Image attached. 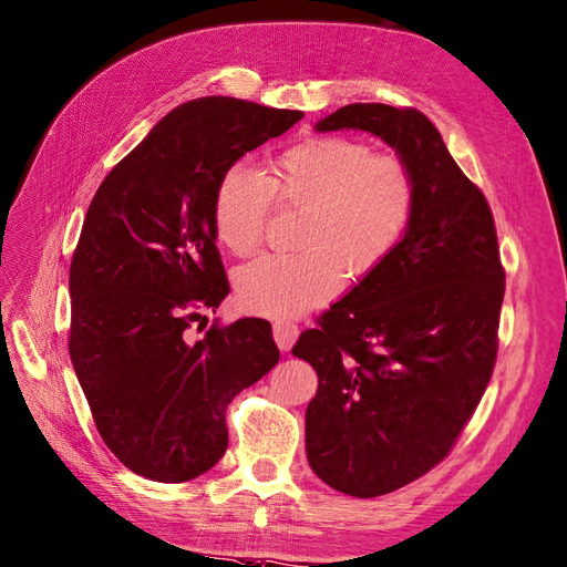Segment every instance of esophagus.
<instances>
[{
  "label": "esophagus",
  "instance_id": "obj_1",
  "mask_svg": "<svg viewBox=\"0 0 567 567\" xmlns=\"http://www.w3.org/2000/svg\"><path fill=\"white\" fill-rule=\"evenodd\" d=\"M272 336H275V342H278L280 350L287 352L289 347L295 344V340L299 338V328L295 323H289V321H275L272 323Z\"/></svg>",
  "mask_w": 567,
  "mask_h": 567
}]
</instances>
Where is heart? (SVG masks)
Here are the masks:
<instances>
[{
    "mask_svg": "<svg viewBox=\"0 0 567 567\" xmlns=\"http://www.w3.org/2000/svg\"><path fill=\"white\" fill-rule=\"evenodd\" d=\"M272 198L307 208L299 254H264L235 275L237 303L249 313L297 316L336 297L344 280L367 278L398 251L416 210L408 159L373 153L347 136L301 141L272 159L260 179L223 174L213 198L215 237L229 254L249 256L266 237Z\"/></svg>",
    "mask_w": 567,
    "mask_h": 567,
    "instance_id": "obj_1",
    "label": "heart"
}]
</instances>
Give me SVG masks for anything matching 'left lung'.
<instances>
[{
    "instance_id": "left-lung-1",
    "label": "left lung",
    "mask_w": 567,
    "mask_h": 567,
    "mask_svg": "<svg viewBox=\"0 0 567 567\" xmlns=\"http://www.w3.org/2000/svg\"><path fill=\"white\" fill-rule=\"evenodd\" d=\"M361 128L408 159L416 210L398 251L303 330L318 373L307 457L357 498L408 486L447 457L491 381L505 295L488 200L424 112L354 103L316 132Z\"/></svg>"
}]
</instances>
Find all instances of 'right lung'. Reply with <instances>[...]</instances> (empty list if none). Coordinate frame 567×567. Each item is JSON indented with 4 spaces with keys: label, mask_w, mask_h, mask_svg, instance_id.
I'll list each match as a JSON object with an SVG mask.
<instances>
[{
    "label": "right lung",
    "mask_w": 567,
    "mask_h": 567,
    "mask_svg": "<svg viewBox=\"0 0 567 567\" xmlns=\"http://www.w3.org/2000/svg\"><path fill=\"white\" fill-rule=\"evenodd\" d=\"M303 117L237 97L172 110L95 192L69 268V354L97 433L124 467L196 478L227 450V404L278 364L264 318L188 328L229 282L215 246L223 174Z\"/></svg>",
    "instance_id": "right-lung-1"
}]
</instances>
